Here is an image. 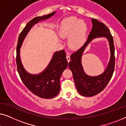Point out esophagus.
<instances>
[{"label":"esophagus","instance_id":"1","mask_svg":"<svg viewBox=\"0 0 126 126\" xmlns=\"http://www.w3.org/2000/svg\"><path fill=\"white\" fill-rule=\"evenodd\" d=\"M66 59H67V61H68V63H69V61H70V58L69 55H67V56H66Z\"/></svg>","mask_w":126,"mask_h":126}]
</instances>
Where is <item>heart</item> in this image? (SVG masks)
I'll use <instances>...</instances> for the list:
<instances>
[{
    "label": "heart",
    "instance_id": "1",
    "mask_svg": "<svg viewBox=\"0 0 126 126\" xmlns=\"http://www.w3.org/2000/svg\"><path fill=\"white\" fill-rule=\"evenodd\" d=\"M87 26L82 20L75 17H70L62 22L59 35L62 38H69V47L71 49L76 50L84 44L87 37Z\"/></svg>",
    "mask_w": 126,
    "mask_h": 126
}]
</instances>
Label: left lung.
<instances>
[{
    "instance_id": "left-lung-1",
    "label": "left lung",
    "mask_w": 126,
    "mask_h": 126,
    "mask_svg": "<svg viewBox=\"0 0 126 126\" xmlns=\"http://www.w3.org/2000/svg\"><path fill=\"white\" fill-rule=\"evenodd\" d=\"M92 29L87 41L81 47L70 56L69 67L73 74L77 90L81 95L91 97L99 94L105 88L111 80L115 69V47L113 37L108 27L104 23L92 18ZM105 37L108 39L111 51V57L105 71L97 77H90L83 71L81 63L82 55L85 47L92 39Z\"/></svg>"
}]
</instances>
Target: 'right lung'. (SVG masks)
Returning <instances> with one entry per match:
<instances>
[{
	"mask_svg": "<svg viewBox=\"0 0 126 126\" xmlns=\"http://www.w3.org/2000/svg\"><path fill=\"white\" fill-rule=\"evenodd\" d=\"M55 13L56 11H54L44 16L35 17L28 22L19 36L16 47L17 70L22 82L34 94L44 99L54 97L60 92V77L68 65L66 53L63 50L56 51L44 71L38 75H32L27 72L22 65L20 57V48L27 33L34 25L41 20L50 18Z\"/></svg>",
	"mask_w": 126,
	"mask_h": 126,
	"instance_id": "1",
	"label": "right lung"
}]
</instances>
